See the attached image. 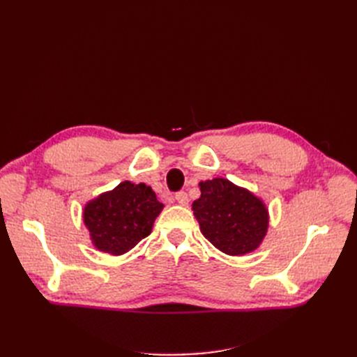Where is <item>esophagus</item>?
<instances>
[{
    "instance_id": "1",
    "label": "esophagus",
    "mask_w": 357,
    "mask_h": 357,
    "mask_svg": "<svg viewBox=\"0 0 357 357\" xmlns=\"http://www.w3.org/2000/svg\"><path fill=\"white\" fill-rule=\"evenodd\" d=\"M176 201L180 204V205H188V202H189V197H188V193L186 192H177L176 193Z\"/></svg>"
}]
</instances>
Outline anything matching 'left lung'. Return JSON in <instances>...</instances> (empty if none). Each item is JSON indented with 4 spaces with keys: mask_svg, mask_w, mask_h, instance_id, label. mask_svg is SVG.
Here are the masks:
<instances>
[{
    "mask_svg": "<svg viewBox=\"0 0 357 357\" xmlns=\"http://www.w3.org/2000/svg\"><path fill=\"white\" fill-rule=\"evenodd\" d=\"M199 189L192 210L205 238L231 256L256 250L268 229L265 204L226 178L201 181Z\"/></svg>",
    "mask_w": 357,
    "mask_h": 357,
    "instance_id": "left-lung-1",
    "label": "left lung"
}]
</instances>
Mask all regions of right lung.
Segmentation results:
<instances>
[{
  "mask_svg": "<svg viewBox=\"0 0 357 357\" xmlns=\"http://www.w3.org/2000/svg\"><path fill=\"white\" fill-rule=\"evenodd\" d=\"M162 208L164 204L156 199L152 188L123 181L86 205L83 220L93 245L117 256L150 235Z\"/></svg>",
  "mask_w": 357,
  "mask_h": 357,
  "instance_id": "right-lung-1",
  "label": "right lung"
}]
</instances>
